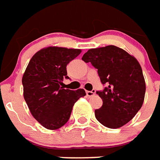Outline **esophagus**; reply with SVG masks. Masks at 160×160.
<instances>
[{
	"instance_id": "obj_1",
	"label": "esophagus",
	"mask_w": 160,
	"mask_h": 160,
	"mask_svg": "<svg viewBox=\"0 0 160 160\" xmlns=\"http://www.w3.org/2000/svg\"><path fill=\"white\" fill-rule=\"evenodd\" d=\"M94 93H95V91L94 90H92V91H86V94L88 97H92V96L94 95Z\"/></svg>"
}]
</instances>
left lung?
<instances>
[{"mask_svg":"<svg viewBox=\"0 0 160 160\" xmlns=\"http://www.w3.org/2000/svg\"><path fill=\"white\" fill-rule=\"evenodd\" d=\"M98 69L102 91V107L94 111L96 119L108 128L116 129L129 122L141 109L145 93V82L141 65L133 56L118 47L92 48L83 56Z\"/></svg>","mask_w":160,"mask_h":160,"instance_id":"8db88e82","label":"left lung"}]
</instances>
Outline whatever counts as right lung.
<instances>
[{
	"mask_svg": "<svg viewBox=\"0 0 160 160\" xmlns=\"http://www.w3.org/2000/svg\"><path fill=\"white\" fill-rule=\"evenodd\" d=\"M80 49L48 47L35 53L22 78L24 98L33 118L48 130L59 129L68 122L75 102L86 93L64 89L67 66Z\"/></svg>",
	"mask_w": 160,
	"mask_h": 160,
	"instance_id": "right-lung-1",
	"label": "right lung"
}]
</instances>
